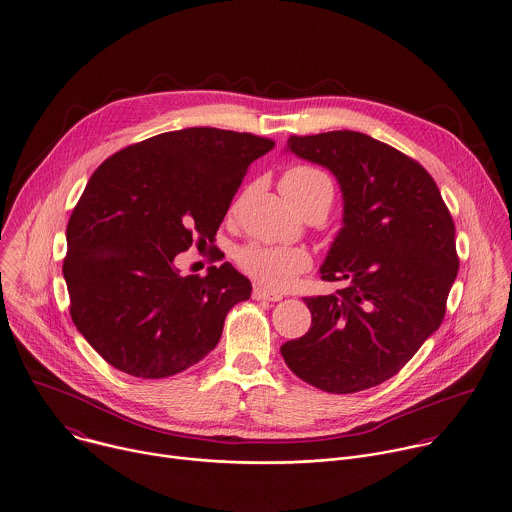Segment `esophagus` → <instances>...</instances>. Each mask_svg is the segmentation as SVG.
<instances>
[{"instance_id":"1","label":"esophagus","mask_w":512,"mask_h":512,"mask_svg":"<svg viewBox=\"0 0 512 512\" xmlns=\"http://www.w3.org/2000/svg\"><path fill=\"white\" fill-rule=\"evenodd\" d=\"M253 300L280 301L282 300V294H274V292H267L265 288H261V286H255V288H253Z\"/></svg>"}]
</instances>
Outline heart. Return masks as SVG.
<instances>
[{
  "mask_svg": "<svg viewBox=\"0 0 512 512\" xmlns=\"http://www.w3.org/2000/svg\"><path fill=\"white\" fill-rule=\"evenodd\" d=\"M280 189L296 209L321 193L332 201L331 178L313 166L290 168L280 180ZM236 261L251 278L272 292H282L294 286L300 274L309 271L313 263L309 251L303 247L265 245L257 241L240 247Z\"/></svg>",
  "mask_w": 512,
  "mask_h": 512,
  "instance_id": "1",
  "label": "heart"
}]
</instances>
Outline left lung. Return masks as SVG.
Wrapping results in <instances>:
<instances>
[{
	"label": "left lung",
	"mask_w": 512,
	"mask_h": 512,
	"mask_svg": "<svg viewBox=\"0 0 512 512\" xmlns=\"http://www.w3.org/2000/svg\"><path fill=\"white\" fill-rule=\"evenodd\" d=\"M288 147L327 166L342 187L344 226L321 278L346 286L303 298L311 329L282 344V358L321 391L377 387L445 319L460 263L451 212L418 160L369 135H292Z\"/></svg>",
	"instance_id": "left-lung-1"
}]
</instances>
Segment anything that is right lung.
Returning <instances> with one entry per match:
<instances>
[{"mask_svg": "<svg viewBox=\"0 0 512 512\" xmlns=\"http://www.w3.org/2000/svg\"><path fill=\"white\" fill-rule=\"evenodd\" d=\"M274 141L187 127L129 145L91 176L67 222L71 319L127 375L162 379L203 360L251 282L230 263L180 276L174 257L214 236L253 160Z\"/></svg>", "mask_w": 512, "mask_h": 512, "instance_id": "add662e5", "label": "right lung"}]
</instances>
